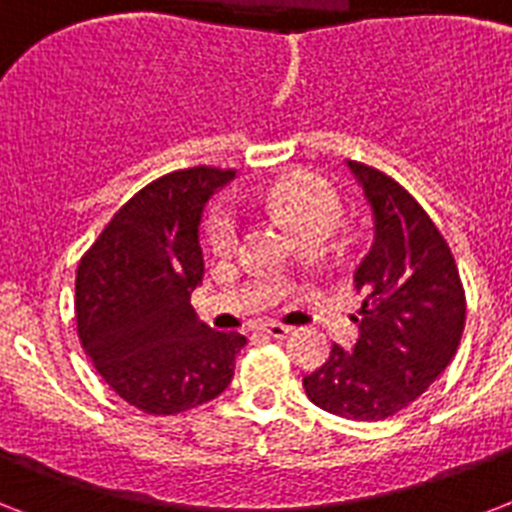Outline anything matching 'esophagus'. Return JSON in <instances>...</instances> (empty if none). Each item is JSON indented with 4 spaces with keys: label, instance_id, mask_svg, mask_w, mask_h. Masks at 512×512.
Masks as SVG:
<instances>
[{
    "label": "esophagus",
    "instance_id": "obj_1",
    "mask_svg": "<svg viewBox=\"0 0 512 512\" xmlns=\"http://www.w3.org/2000/svg\"><path fill=\"white\" fill-rule=\"evenodd\" d=\"M260 332H265L268 337H276V340H281V337H287L289 332H292V327H287V324H276V321H271V324H263L260 327Z\"/></svg>",
    "mask_w": 512,
    "mask_h": 512
}]
</instances>
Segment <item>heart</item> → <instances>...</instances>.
I'll use <instances>...</instances> for the list:
<instances>
[{"mask_svg":"<svg viewBox=\"0 0 512 512\" xmlns=\"http://www.w3.org/2000/svg\"><path fill=\"white\" fill-rule=\"evenodd\" d=\"M265 207L287 217L300 236H324L335 231L342 220V199L337 188L313 172H292L268 188ZM241 225L233 209L217 204L207 217V244L217 255H231L239 247Z\"/></svg>","mask_w":512,"mask_h":512,"instance_id":"obj_1","label":"heart"}]
</instances>
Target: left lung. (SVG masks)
Here are the masks:
<instances>
[{
  "instance_id": "8db88e82",
  "label": "left lung",
  "mask_w": 512,
  "mask_h": 512,
  "mask_svg": "<svg viewBox=\"0 0 512 512\" xmlns=\"http://www.w3.org/2000/svg\"><path fill=\"white\" fill-rule=\"evenodd\" d=\"M348 167L374 215V244L356 271L358 340L332 345L303 388L324 412L374 422L406 409L452 364L468 305L452 249L420 201L369 164Z\"/></svg>"
}]
</instances>
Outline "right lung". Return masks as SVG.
I'll list each match as a JSON object with an SVG mask.
<instances>
[{"label":"right lung","instance_id":"right-lung-1","mask_svg":"<svg viewBox=\"0 0 512 512\" xmlns=\"http://www.w3.org/2000/svg\"><path fill=\"white\" fill-rule=\"evenodd\" d=\"M236 170L162 175L119 207L76 268V332L116 396L156 417L207 404L228 388L239 332L199 324L191 292L204 276L199 220Z\"/></svg>","mask_w":512,"mask_h":512}]
</instances>
